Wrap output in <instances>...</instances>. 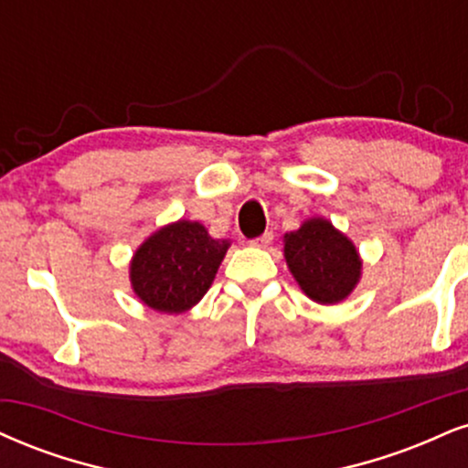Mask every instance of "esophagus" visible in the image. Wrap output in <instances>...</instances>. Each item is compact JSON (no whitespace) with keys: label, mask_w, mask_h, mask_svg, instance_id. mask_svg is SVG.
<instances>
[{"label":"esophagus","mask_w":468,"mask_h":468,"mask_svg":"<svg viewBox=\"0 0 468 468\" xmlns=\"http://www.w3.org/2000/svg\"><path fill=\"white\" fill-rule=\"evenodd\" d=\"M252 246H259V249H266V246L272 244V233H263L250 241Z\"/></svg>","instance_id":"34e87169"}]
</instances>
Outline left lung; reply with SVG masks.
<instances>
[{
    "label": "left lung",
    "mask_w": 468,
    "mask_h": 468,
    "mask_svg": "<svg viewBox=\"0 0 468 468\" xmlns=\"http://www.w3.org/2000/svg\"><path fill=\"white\" fill-rule=\"evenodd\" d=\"M283 244L292 277L312 301L335 305L356 290L362 259L356 244L329 219H305L301 229L283 235Z\"/></svg>",
    "instance_id": "obj_1"
}]
</instances>
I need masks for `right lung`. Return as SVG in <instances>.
<instances>
[{"instance_id":"right-lung-1","label":"right lung","mask_w":468,"mask_h":468,"mask_svg":"<svg viewBox=\"0 0 468 468\" xmlns=\"http://www.w3.org/2000/svg\"><path fill=\"white\" fill-rule=\"evenodd\" d=\"M229 246V239L211 238L200 222L167 224L133 255V292L154 312H187L211 288Z\"/></svg>"}]
</instances>
